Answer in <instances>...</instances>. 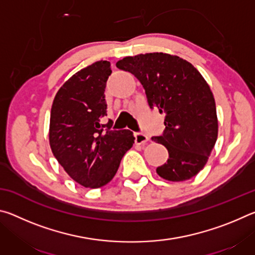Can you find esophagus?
<instances>
[{
  "mask_svg": "<svg viewBox=\"0 0 255 255\" xmlns=\"http://www.w3.org/2000/svg\"><path fill=\"white\" fill-rule=\"evenodd\" d=\"M148 141V137L145 135L143 132H136L135 133V143L138 145L145 144Z\"/></svg>",
  "mask_w": 255,
  "mask_h": 255,
  "instance_id": "obj_1",
  "label": "esophagus"
}]
</instances>
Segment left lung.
Here are the masks:
<instances>
[{
	"label": "left lung",
	"instance_id": "1",
	"mask_svg": "<svg viewBox=\"0 0 255 255\" xmlns=\"http://www.w3.org/2000/svg\"><path fill=\"white\" fill-rule=\"evenodd\" d=\"M116 66L135 75L149 107L165 115L164 133L152 137L169 152L157 174L172 182L196 176L208 162L218 136L214 94L199 71L179 56L165 53L128 56Z\"/></svg>",
	"mask_w": 255,
	"mask_h": 255
}]
</instances>
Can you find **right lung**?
Wrapping results in <instances>:
<instances>
[{
	"label": "right lung",
	"instance_id": "right-lung-1",
	"mask_svg": "<svg viewBox=\"0 0 255 255\" xmlns=\"http://www.w3.org/2000/svg\"><path fill=\"white\" fill-rule=\"evenodd\" d=\"M110 63L99 60L76 72L56 93L50 111L51 152L66 173L85 188H101L114 179L133 144L130 130H110L106 83Z\"/></svg>",
	"mask_w": 255,
	"mask_h": 255
}]
</instances>
